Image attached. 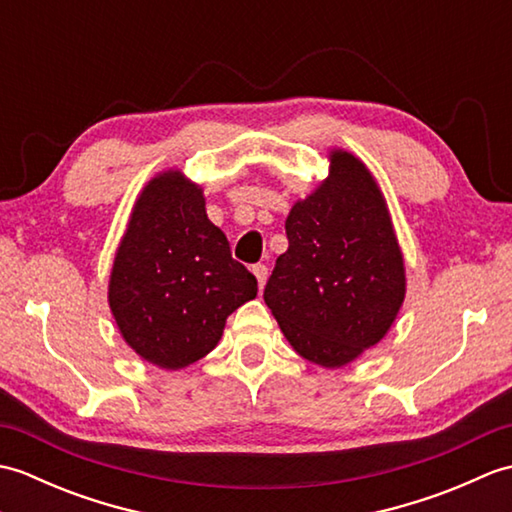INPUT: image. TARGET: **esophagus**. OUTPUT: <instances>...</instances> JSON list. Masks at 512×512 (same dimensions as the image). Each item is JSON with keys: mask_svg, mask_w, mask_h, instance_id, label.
Returning a JSON list of instances; mask_svg holds the SVG:
<instances>
[{"mask_svg": "<svg viewBox=\"0 0 512 512\" xmlns=\"http://www.w3.org/2000/svg\"><path fill=\"white\" fill-rule=\"evenodd\" d=\"M253 275L257 277L259 288H264L266 286V279H268V268L264 264H255L253 266Z\"/></svg>", "mask_w": 512, "mask_h": 512, "instance_id": "34e87169", "label": "esophagus"}]
</instances>
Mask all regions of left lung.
<instances>
[{
  "label": "left lung",
  "mask_w": 512,
  "mask_h": 512,
  "mask_svg": "<svg viewBox=\"0 0 512 512\" xmlns=\"http://www.w3.org/2000/svg\"><path fill=\"white\" fill-rule=\"evenodd\" d=\"M264 301L308 361L341 367L383 339L405 299V268L383 195L361 160L332 154V173L286 220Z\"/></svg>",
  "instance_id": "8db88e82"
}]
</instances>
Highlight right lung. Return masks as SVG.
<instances>
[{
  "mask_svg": "<svg viewBox=\"0 0 512 512\" xmlns=\"http://www.w3.org/2000/svg\"><path fill=\"white\" fill-rule=\"evenodd\" d=\"M257 279L209 222L202 191L178 171L151 180L114 259L110 308L145 361L180 369L209 354Z\"/></svg>",
  "mask_w": 512,
  "mask_h": 512,
  "instance_id": "add662e5",
  "label": "right lung"
}]
</instances>
